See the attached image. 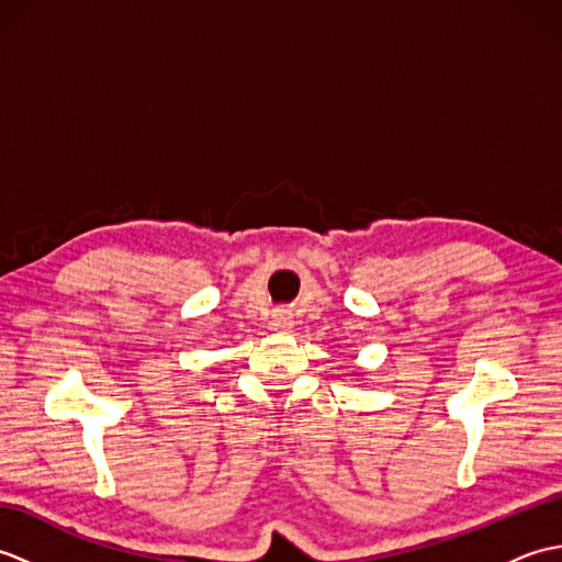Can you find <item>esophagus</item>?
Instances as JSON below:
<instances>
[{
    "label": "esophagus",
    "instance_id": "1",
    "mask_svg": "<svg viewBox=\"0 0 562 562\" xmlns=\"http://www.w3.org/2000/svg\"><path fill=\"white\" fill-rule=\"evenodd\" d=\"M294 326V318L288 312V308H278V312L272 314V328L280 330V333H288Z\"/></svg>",
    "mask_w": 562,
    "mask_h": 562
}]
</instances>
